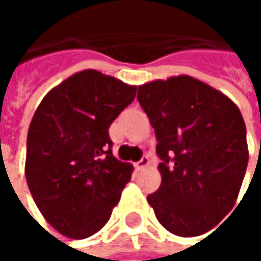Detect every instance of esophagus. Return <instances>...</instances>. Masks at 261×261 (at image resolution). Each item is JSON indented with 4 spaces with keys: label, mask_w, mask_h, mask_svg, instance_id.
I'll use <instances>...</instances> for the list:
<instances>
[{
    "label": "esophagus",
    "mask_w": 261,
    "mask_h": 261,
    "mask_svg": "<svg viewBox=\"0 0 261 261\" xmlns=\"http://www.w3.org/2000/svg\"><path fill=\"white\" fill-rule=\"evenodd\" d=\"M148 165H149V159L145 155V157H142L137 163H136V169H139V171H142V169H145V168H148Z\"/></svg>",
    "instance_id": "34e87169"
}]
</instances>
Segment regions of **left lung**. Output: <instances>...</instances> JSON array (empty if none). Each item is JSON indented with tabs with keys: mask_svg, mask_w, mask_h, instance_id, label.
<instances>
[{
	"mask_svg": "<svg viewBox=\"0 0 261 261\" xmlns=\"http://www.w3.org/2000/svg\"><path fill=\"white\" fill-rule=\"evenodd\" d=\"M162 159V184L148 195L157 221L195 237L234 207L248 166L246 127L234 102L201 80L175 75L139 86Z\"/></svg>",
	"mask_w": 261,
	"mask_h": 261,
	"instance_id": "left-lung-1",
	"label": "left lung"
}]
</instances>
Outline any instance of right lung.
Here are the masks:
<instances>
[{
  "mask_svg": "<svg viewBox=\"0 0 261 261\" xmlns=\"http://www.w3.org/2000/svg\"><path fill=\"white\" fill-rule=\"evenodd\" d=\"M136 86L84 69L40 101L27 136L25 178L48 224L69 239L98 233L110 219L133 165L112 152L109 127Z\"/></svg>",
  "mask_w": 261,
  "mask_h": 261,
  "instance_id": "1",
  "label": "right lung"
}]
</instances>
